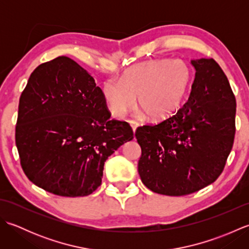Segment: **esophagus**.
Returning a JSON list of instances; mask_svg holds the SVG:
<instances>
[{
    "label": "esophagus",
    "instance_id": "obj_1",
    "mask_svg": "<svg viewBox=\"0 0 249 249\" xmlns=\"http://www.w3.org/2000/svg\"><path fill=\"white\" fill-rule=\"evenodd\" d=\"M129 124H130V126H131V128H133V131L135 133L136 129L138 128L139 123H138V122H136V121H129Z\"/></svg>",
    "mask_w": 249,
    "mask_h": 249
}]
</instances>
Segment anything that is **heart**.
I'll list each match as a JSON object with an SVG mask.
<instances>
[{
  "instance_id": "b5f03b06",
  "label": "heart",
  "mask_w": 249,
  "mask_h": 249,
  "mask_svg": "<svg viewBox=\"0 0 249 249\" xmlns=\"http://www.w3.org/2000/svg\"><path fill=\"white\" fill-rule=\"evenodd\" d=\"M192 82V71L179 59H156L128 67L120 78L107 79L100 93L111 115L123 118L138 107L146 119L161 121L181 107Z\"/></svg>"
}]
</instances>
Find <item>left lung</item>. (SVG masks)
<instances>
[{"label": "left lung", "mask_w": 249, "mask_h": 249, "mask_svg": "<svg viewBox=\"0 0 249 249\" xmlns=\"http://www.w3.org/2000/svg\"><path fill=\"white\" fill-rule=\"evenodd\" d=\"M190 63L196 72L187 102L135 134L141 181L160 195H189L215 182L233 145L236 103L228 79L213 59Z\"/></svg>", "instance_id": "1"}]
</instances>
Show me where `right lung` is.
I'll list each match as a JSON object with an SVG mask.
<instances>
[{
    "label": "right lung",
    "instance_id": "add662e5",
    "mask_svg": "<svg viewBox=\"0 0 249 249\" xmlns=\"http://www.w3.org/2000/svg\"><path fill=\"white\" fill-rule=\"evenodd\" d=\"M94 78L59 56L31 73L20 96L16 145L25 176L63 197H83L102 184L105 161L133 140L126 122L110 120Z\"/></svg>",
    "mask_w": 249,
    "mask_h": 249
}]
</instances>
